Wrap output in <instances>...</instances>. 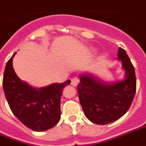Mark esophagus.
Returning a JSON list of instances; mask_svg holds the SVG:
<instances>
[{"label":"esophagus","instance_id":"1","mask_svg":"<svg viewBox=\"0 0 146 146\" xmlns=\"http://www.w3.org/2000/svg\"><path fill=\"white\" fill-rule=\"evenodd\" d=\"M78 83H79V79L78 77L72 78V80H71V85L72 86H77Z\"/></svg>","mask_w":146,"mask_h":146}]
</instances>
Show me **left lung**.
Returning <instances> with one entry per match:
<instances>
[{"label": "left lung", "instance_id": "1", "mask_svg": "<svg viewBox=\"0 0 146 146\" xmlns=\"http://www.w3.org/2000/svg\"><path fill=\"white\" fill-rule=\"evenodd\" d=\"M118 59L125 71V79L106 83L91 74L79 76L80 104L88 120L97 125L116 121L129 110L136 92L135 68L126 51L119 48Z\"/></svg>", "mask_w": 146, "mask_h": 146}]
</instances>
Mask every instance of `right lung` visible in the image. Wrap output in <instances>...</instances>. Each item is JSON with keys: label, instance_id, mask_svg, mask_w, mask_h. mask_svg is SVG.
I'll list each match as a JSON object with an SVG mask.
<instances>
[{"label": "right lung", "instance_id": "1", "mask_svg": "<svg viewBox=\"0 0 146 146\" xmlns=\"http://www.w3.org/2000/svg\"><path fill=\"white\" fill-rule=\"evenodd\" d=\"M7 62L3 78V88L11 110L25 126L34 131L53 128L61 119V96L64 88L71 83H53L42 88H34L17 77L12 61Z\"/></svg>", "mask_w": 146, "mask_h": 146}]
</instances>
